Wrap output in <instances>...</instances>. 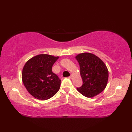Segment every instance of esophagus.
<instances>
[{
    "label": "esophagus",
    "instance_id": "obj_1",
    "mask_svg": "<svg viewBox=\"0 0 132 132\" xmlns=\"http://www.w3.org/2000/svg\"><path fill=\"white\" fill-rule=\"evenodd\" d=\"M69 79H72V78H73V76H72V75H70V76L69 77Z\"/></svg>",
    "mask_w": 132,
    "mask_h": 132
}]
</instances>
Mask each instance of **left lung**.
Wrapping results in <instances>:
<instances>
[{"instance_id":"1","label":"left lung","mask_w":132,"mask_h":132,"mask_svg":"<svg viewBox=\"0 0 132 132\" xmlns=\"http://www.w3.org/2000/svg\"><path fill=\"white\" fill-rule=\"evenodd\" d=\"M80 65L82 85L77 90L88 98L95 97L105 88L108 70L104 62L97 56L84 52L76 56Z\"/></svg>"}]
</instances>
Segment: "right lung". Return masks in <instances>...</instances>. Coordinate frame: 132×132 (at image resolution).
I'll use <instances>...</instances> for the list:
<instances>
[{
    "instance_id": "right-lung-1",
    "label": "right lung",
    "mask_w": 132,
    "mask_h": 132,
    "mask_svg": "<svg viewBox=\"0 0 132 132\" xmlns=\"http://www.w3.org/2000/svg\"><path fill=\"white\" fill-rule=\"evenodd\" d=\"M58 58L40 54L31 58L24 64L22 81L28 93L37 99L48 100L59 91L61 80L52 70Z\"/></svg>"
}]
</instances>
